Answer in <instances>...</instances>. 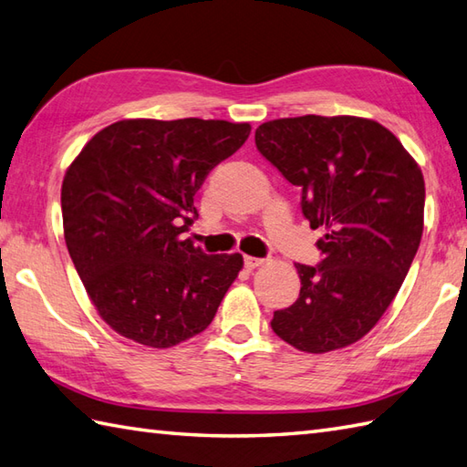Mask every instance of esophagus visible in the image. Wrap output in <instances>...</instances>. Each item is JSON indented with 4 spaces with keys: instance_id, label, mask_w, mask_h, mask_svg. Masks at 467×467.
Masks as SVG:
<instances>
[{
    "instance_id": "1",
    "label": "esophagus",
    "mask_w": 467,
    "mask_h": 467,
    "mask_svg": "<svg viewBox=\"0 0 467 467\" xmlns=\"http://www.w3.org/2000/svg\"><path fill=\"white\" fill-rule=\"evenodd\" d=\"M263 265V259H256V256H244V266L246 269H256V266Z\"/></svg>"
}]
</instances>
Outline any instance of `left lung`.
I'll use <instances>...</instances> for the list:
<instances>
[{
	"label": "left lung",
	"instance_id": "left-lung-1",
	"mask_svg": "<svg viewBox=\"0 0 467 467\" xmlns=\"http://www.w3.org/2000/svg\"><path fill=\"white\" fill-rule=\"evenodd\" d=\"M254 144L291 184L321 228L323 259L296 263L301 293L271 327L306 353L359 341L381 319L420 249L425 184L418 162L379 122L299 116L265 122Z\"/></svg>",
	"mask_w": 467,
	"mask_h": 467
}]
</instances>
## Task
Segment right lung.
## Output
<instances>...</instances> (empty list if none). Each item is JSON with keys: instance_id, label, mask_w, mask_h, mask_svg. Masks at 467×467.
I'll list each match as a JSON object with an SVG mask.
<instances>
[{"instance_id": "1", "label": "right lung", "mask_w": 467, "mask_h": 467, "mask_svg": "<svg viewBox=\"0 0 467 467\" xmlns=\"http://www.w3.org/2000/svg\"><path fill=\"white\" fill-rule=\"evenodd\" d=\"M251 124L120 120L98 132L62 184L67 253L102 319L166 349L213 323L243 254H206L181 234L194 194L244 144Z\"/></svg>"}]
</instances>
